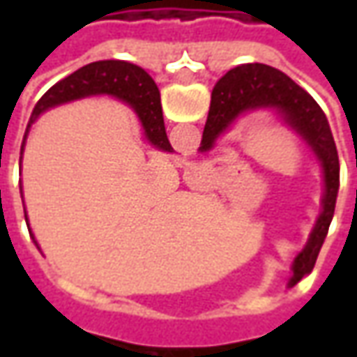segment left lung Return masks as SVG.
<instances>
[{
  "instance_id": "left-lung-1",
  "label": "left lung",
  "mask_w": 357,
  "mask_h": 357,
  "mask_svg": "<svg viewBox=\"0 0 357 357\" xmlns=\"http://www.w3.org/2000/svg\"><path fill=\"white\" fill-rule=\"evenodd\" d=\"M254 111H268L288 125L304 141L312 155L320 162L324 176L322 211L310 232L304 250L292 262L290 286L302 280L316 264L318 252L336 208L340 188V158L328 119L306 91L286 73L262 63H246L230 69L213 89L211 111L204 125L200 153H211L216 141L227 132L242 115Z\"/></svg>"
}]
</instances>
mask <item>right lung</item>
Instances as JSON below:
<instances>
[{
    "label": "right lung",
    "mask_w": 357,
    "mask_h": 357,
    "mask_svg": "<svg viewBox=\"0 0 357 357\" xmlns=\"http://www.w3.org/2000/svg\"><path fill=\"white\" fill-rule=\"evenodd\" d=\"M93 95H109L119 101H125L130 109L137 113L141 121L144 139L153 144L155 149H160L165 153H172L169 143L167 130H165V119H162V107H160V93L151 75L141 69L139 65L127 61H95L77 69L75 73L61 79L39 99L35 105L31 121L27 125L21 153L25 149V139L31 123L45 113L49 109L63 103H71L77 99H85Z\"/></svg>",
    "instance_id": "obj_1"
}]
</instances>
